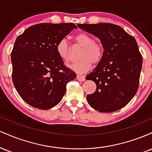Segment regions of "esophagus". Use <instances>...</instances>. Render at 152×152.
Masks as SVG:
<instances>
[{"instance_id": "obj_1", "label": "esophagus", "mask_w": 152, "mask_h": 152, "mask_svg": "<svg viewBox=\"0 0 152 152\" xmlns=\"http://www.w3.org/2000/svg\"><path fill=\"white\" fill-rule=\"evenodd\" d=\"M76 78H77L78 81H85V77L83 76H81V75H78L77 77H76Z\"/></svg>"}]
</instances>
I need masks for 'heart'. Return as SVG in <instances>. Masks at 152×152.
I'll use <instances>...</instances> for the list:
<instances>
[{
	"instance_id": "obj_1",
	"label": "heart",
	"mask_w": 152,
	"mask_h": 152,
	"mask_svg": "<svg viewBox=\"0 0 152 152\" xmlns=\"http://www.w3.org/2000/svg\"><path fill=\"white\" fill-rule=\"evenodd\" d=\"M74 40L78 45L82 47L79 54L80 60L68 66L78 74H84L90 70L92 64H98L102 61L104 53V46L99 41H94L93 36L86 33L76 34ZM56 52L64 61L67 62L70 60V47L67 40L62 38L57 43Z\"/></svg>"
}]
</instances>
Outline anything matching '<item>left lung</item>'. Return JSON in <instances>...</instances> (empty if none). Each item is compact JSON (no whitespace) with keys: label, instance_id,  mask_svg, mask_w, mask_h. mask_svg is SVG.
Listing matches in <instances>:
<instances>
[{"label":"left lung","instance_id":"1","mask_svg":"<svg viewBox=\"0 0 152 152\" xmlns=\"http://www.w3.org/2000/svg\"><path fill=\"white\" fill-rule=\"evenodd\" d=\"M77 26L98 38L104 48L102 61L86 77L96 85V91L87 95L88 104L100 112L118 111L132 100L139 88L142 56L137 41L115 24Z\"/></svg>","mask_w":152,"mask_h":152}]
</instances>
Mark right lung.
Returning <instances> with one entry per match:
<instances>
[{"label": "right lung", "instance_id": "1", "mask_svg": "<svg viewBox=\"0 0 152 152\" xmlns=\"http://www.w3.org/2000/svg\"><path fill=\"white\" fill-rule=\"evenodd\" d=\"M76 28L71 23H39L17 37L11 52L12 79L28 104L51 109L61 101L68 82L76 78L56 52L57 43Z\"/></svg>", "mask_w": 152, "mask_h": 152}]
</instances>
